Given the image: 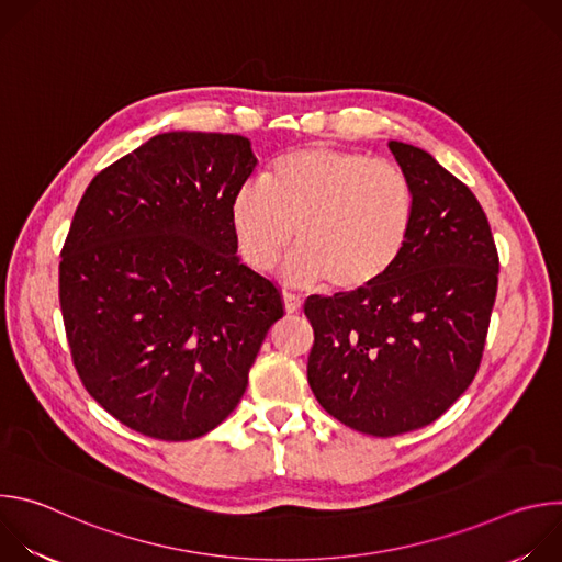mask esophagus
Masks as SVG:
<instances>
[{"mask_svg": "<svg viewBox=\"0 0 562 562\" xmlns=\"http://www.w3.org/2000/svg\"><path fill=\"white\" fill-rule=\"evenodd\" d=\"M282 300H284V311H286V313H297V311L302 308V297L295 295V293L284 291V293H282Z\"/></svg>", "mask_w": 562, "mask_h": 562, "instance_id": "1", "label": "esophagus"}]
</instances>
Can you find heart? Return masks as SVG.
I'll list each match as a JSON object with an SVG mask.
<instances>
[{
	"label": "heart",
	"instance_id": "b5f03b06",
	"mask_svg": "<svg viewBox=\"0 0 562 562\" xmlns=\"http://www.w3.org/2000/svg\"><path fill=\"white\" fill-rule=\"evenodd\" d=\"M414 222L416 191L403 169L331 146L278 157L262 182L243 184L231 202L235 245L251 269L269 271L295 237L300 251L284 276L295 284L327 280L336 293L378 284L405 254Z\"/></svg>",
	"mask_w": 562,
	"mask_h": 562
}]
</instances>
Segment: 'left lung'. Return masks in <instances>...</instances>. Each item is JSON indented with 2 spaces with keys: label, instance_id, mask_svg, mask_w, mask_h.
Here are the masks:
<instances>
[{
  "label": "left lung",
  "instance_id": "1",
  "mask_svg": "<svg viewBox=\"0 0 562 562\" xmlns=\"http://www.w3.org/2000/svg\"><path fill=\"white\" fill-rule=\"evenodd\" d=\"M416 191L405 254L371 289L311 295L306 378L317 403L369 436L431 425L471 384L498 289V251L475 195L412 144L389 142Z\"/></svg>",
  "mask_w": 562,
  "mask_h": 562
}]
</instances>
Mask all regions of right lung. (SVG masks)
I'll return each mask as SVG.
<instances>
[{"label": "right lung", "mask_w": 562, "mask_h": 562, "mask_svg": "<svg viewBox=\"0 0 562 562\" xmlns=\"http://www.w3.org/2000/svg\"><path fill=\"white\" fill-rule=\"evenodd\" d=\"M258 167L243 135L159 133L93 178L59 262L79 380L128 429L182 442L239 403L280 291L237 258L231 202Z\"/></svg>", "instance_id": "1"}]
</instances>
